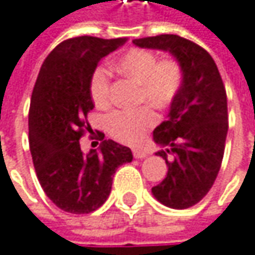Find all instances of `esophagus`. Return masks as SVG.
I'll use <instances>...</instances> for the list:
<instances>
[{
  "instance_id": "1",
  "label": "esophagus",
  "mask_w": 255,
  "mask_h": 255,
  "mask_svg": "<svg viewBox=\"0 0 255 255\" xmlns=\"http://www.w3.org/2000/svg\"><path fill=\"white\" fill-rule=\"evenodd\" d=\"M132 154H134L135 159H143V157L147 156V153L144 150H141V149H132Z\"/></svg>"
}]
</instances>
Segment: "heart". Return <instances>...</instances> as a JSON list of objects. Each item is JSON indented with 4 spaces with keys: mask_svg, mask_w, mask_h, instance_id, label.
I'll use <instances>...</instances> for the list:
<instances>
[{
    "mask_svg": "<svg viewBox=\"0 0 255 255\" xmlns=\"http://www.w3.org/2000/svg\"><path fill=\"white\" fill-rule=\"evenodd\" d=\"M115 71L138 84L137 104H149L165 109L174 102L182 86V67L174 58L157 61L150 49L132 48L112 62ZM89 93L98 108L111 104V77L105 67H98L89 81ZM156 124V115L149 106L135 111H115L106 120L109 134L121 143L137 144Z\"/></svg>",
    "mask_w": 255,
    "mask_h": 255,
    "instance_id": "obj_1",
    "label": "heart"
}]
</instances>
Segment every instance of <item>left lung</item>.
I'll return each instance as SVG.
<instances>
[{
  "mask_svg": "<svg viewBox=\"0 0 255 255\" xmlns=\"http://www.w3.org/2000/svg\"><path fill=\"white\" fill-rule=\"evenodd\" d=\"M140 48L166 51L182 67V86L168 120L154 128L156 154L168 165L166 178L151 188L171 209H188L212 188L219 174L228 134V101L219 70L210 54L176 35L134 39ZM172 152L174 157L167 159Z\"/></svg>",
  "mask_w": 255,
  "mask_h": 255,
  "instance_id": "obj_1",
  "label": "left lung"
}]
</instances>
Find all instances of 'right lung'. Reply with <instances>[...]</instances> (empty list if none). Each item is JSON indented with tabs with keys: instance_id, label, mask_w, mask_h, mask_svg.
<instances>
[{
	"instance_id": "obj_1",
	"label": "right lung",
	"mask_w": 255,
	"mask_h": 255,
	"mask_svg": "<svg viewBox=\"0 0 255 255\" xmlns=\"http://www.w3.org/2000/svg\"><path fill=\"white\" fill-rule=\"evenodd\" d=\"M126 37L79 36L61 42L43 61L29 111V146L36 175L49 200L64 212L84 215L109 197L118 166L132 160L131 150L104 140L99 150L83 154L80 138L92 128L95 108L89 81L99 61L123 46Z\"/></svg>"
}]
</instances>
